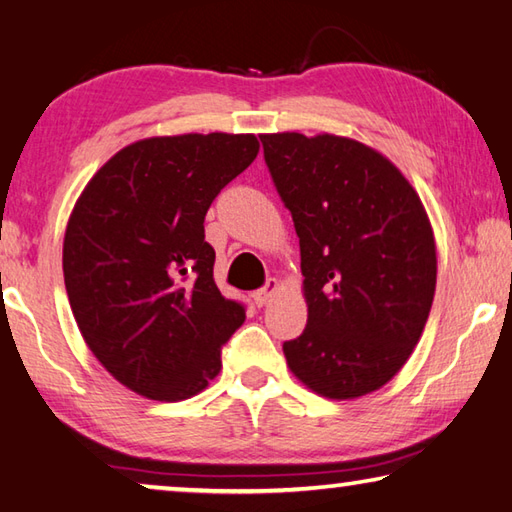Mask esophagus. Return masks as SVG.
Returning a JSON list of instances; mask_svg holds the SVG:
<instances>
[{
    "label": "esophagus",
    "mask_w": 512,
    "mask_h": 512,
    "mask_svg": "<svg viewBox=\"0 0 512 512\" xmlns=\"http://www.w3.org/2000/svg\"><path fill=\"white\" fill-rule=\"evenodd\" d=\"M277 289H280V282H277L275 277H271V280H268L262 289H257V291L253 293V302H255L257 307H264L266 302L275 296Z\"/></svg>",
    "instance_id": "1"
}]
</instances>
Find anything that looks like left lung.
Returning <instances> with one entry per match:
<instances>
[{
  "instance_id": "obj_1",
  "label": "left lung",
  "mask_w": 512,
  "mask_h": 512,
  "mask_svg": "<svg viewBox=\"0 0 512 512\" xmlns=\"http://www.w3.org/2000/svg\"><path fill=\"white\" fill-rule=\"evenodd\" d=\"M300 237L307 327L282 345L293 375L329 400L391 381L427 325L436 241L395 164L350 137H259Z\"/></svg>"
}]
</instances>
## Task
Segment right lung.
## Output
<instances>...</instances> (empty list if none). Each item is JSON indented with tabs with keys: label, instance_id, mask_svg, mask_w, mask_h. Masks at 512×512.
Returning a JSON list of instances; mask_svg holds the SVG:
<instances>
[{
	"label": "right lung",
	"instance_id": "add662e5",
	"mask_svg": "<svg viewBox=\"0 0 512 512\" xmlns=\"http://www.w3.org/2000/svg\"><path fill=\"white\" fill-rule=\"evenodd\" d=\"M255 135L149 137L85 185L63 244L65 289L94 357L126 388L178 402L221 370V345L246 320L214 284L205 214L257 158Z\"/></svg>",
	"mask_w": 512,
	"mask_h": 512
}]
</instances>
